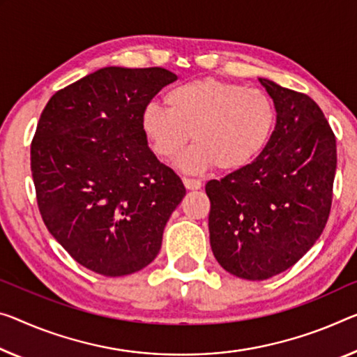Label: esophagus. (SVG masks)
I'll return each instance as SVG.
<instances>
[{"mask_svg": "<svg viewBox=\"0 0 357 357\" xmlns=\"http://www.w3.org/2000/svg\"><path fill=\"white\" fill-rule=\"evenodd\" d=\"M183 185L186 190H199L202 186V182L197 178H186L183 177Z\"/></svg>", "mask_w": 357, "mask_h": 357, "instance_id": "34e87169", "label": "esophagus"}]
</instances>
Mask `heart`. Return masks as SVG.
<instances>
[{"mask_svg": "<svg viewBox=\"0 0 357 357\" xmlns=\"http://www.w3.org/2000/svg\"><path fill=\"white\" fill-rule=\"evenodd\" d=\"M169 108L150 103L142 129L153 151L169 160L193 135L195 146L177 160L186 172L238 171L255 160L270 140L276 112L271 98L215 78L195 79L166 94Z\"/></svg>", "mask_w": 357, "mask_h": 357, "instance_id": "heart-1", "label": "heart"}]
</instances>
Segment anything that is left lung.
<instances>
[{
  "instance_id": "obj_1",
  "label": "left lung",
  "mask_w": 357,
  "mask_h": 357,
  "mask_svg": "<svg viewBox=\"0 0 357 357\" xmlns=\"http://www.w3.org/2000/svg\"><path fill=\"white\" fill-rule=\"evenodd\" d=\"M276 108L266 146L249 166L211 180V248L223 270L263 281L294 266L324 229L337 144L308 96L259 78Z\"/></svg>"
}]
</instances>
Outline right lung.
I'll list each match as a JSON object with an SVG mask.
<instances>
[{
	"mask_svg": "<svg viewBox=\"0 0 357 357\" xmlns=\"http://www.w3.org/2000/svg\"><path fill=\"white\" fill-rule=\"evenodd\" d=\"M177 75L105 67L51 97L31 142L43 222L87 270L140 271L160 254L164 227L186 193L148 146L142 114Z\"/></svg>",
	"mask_w": 357,
	"mask_h": 357,
	"instance_id": "1",
	"label": "right lung"
}]
</instances>
